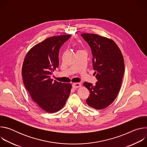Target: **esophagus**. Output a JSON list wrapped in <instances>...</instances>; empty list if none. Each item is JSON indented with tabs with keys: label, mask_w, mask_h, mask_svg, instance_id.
Listing matches in <instances>:
<instances>
[{
	"label": "esophagus",
	"mask_w": 147,
	"mask_h": 147,
	"mask_svg": "<svg viewBox=\"0 0 147 147\" xmlns=\"http://www.w3.org/2000/svg\"><path fill=\"white\" fill-rule=\"evenodd\" d=\"M72 86H73V87L74 88H79V87H80L81 86V84L80 83H79V82H76V83H73V84Z\"/></svg>",
	"instance_id": "34e87169"
}]
</instances>
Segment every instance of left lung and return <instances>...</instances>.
Masks as SVG:
<instances>
[{
    "instance_id": "8db88e82",
    "label": "left lung",
    "mask_w": 147,
    "mask_h": 147,
    "mask_svg": "<svg viewBox=\"0 0 147 147\" xmlns=\"http://www.w3.org/2000/svg\"><path fill=\"white\" fill-rule=\"evenodd\" d=\"M81 36L91 48L93 69L98 80L95 86L87 82L83 84L90 92L86 102L95 109H102L115 100L120 91L124 72V59L113 40L94 34Z\"/></svg>"
}]
</instances>
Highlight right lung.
Returning a JSON list of instances; mask_svg holds the SVG:
<instances>
[{
  "instance_id": "obj_1",
  "label": "right lung",
  "mask_w": 147,
  "mask_h": 147,
  "mask_svg": "<svg viewBox=\"0 0 147 147\" xmlns=\"http://www.w3.org/2000/svg\"><path fill=\"white\" fill-rule=\"evenodd\" d=\"M71 35L48 38L33 47L26 55L22 67L26 88L31 98L44 111L55 113L63 108L71 85L51 78L59 66L60 47Z\"/></svg>"
}]
</instances>
